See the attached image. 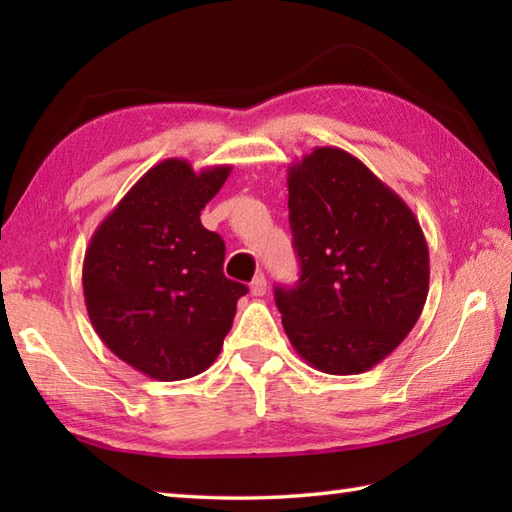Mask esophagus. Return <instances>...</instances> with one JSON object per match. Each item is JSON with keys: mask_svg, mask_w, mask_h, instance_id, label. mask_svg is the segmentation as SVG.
Masks as SVG:
<instances>
[{"mask_svg": "<svg viewBox=\"0 0 512 512\" xmlns=\"http://www.w3.org/2000/svg\"><path fill=\"white\" fill-rule=\"evenodd\" d=\"M266 290H268V281L262 273H259L253 281H250V292H253V297H264Z\"/></svg>", "mask_w": 512, "mask_h": 512, "instance_id": "34e87169", "label": "esophagus"}]
</instances>
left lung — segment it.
<instances>
[{"mask_svg":"<svg viewBox=\"0 0 512 512\" xmlns=\"http://www.w3.org/2000/svg\"><path fill=\"white\" fill-rule=\"evenodd\" d=\"M301 277L275 288L281 323L310 367L363 374L405 341L429 295L418 217L361 160L314 147L288 167Z\"/></svg>","mask_w":512,"mask_h":512,"instance_id":"8db88e82","label":"left lung"}]
</instances>
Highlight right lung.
<instances>
[{
  "label": "right lung",
  "instance_id": "right-lung-1",
  "mask_svg": "<svg viewBox=\"0 0 512 512\" xmlns=\"http://www.w3.org/2000/svg\"><path fill=\"white\" fill-rule=\"evenodd\" d=\"M231 165L151 167L96 228L83 259V297L101 341L154 380L209 369L248 288L224 277V242L200 211Z\"/></svg>",
  "mask_w": 512,
  "mask_h": 512
}]
</instances>
